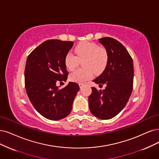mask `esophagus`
I'll list each match as a JSON object with an SVG mask.
<instances>
[{
    "instance_id": "34e87169",
    "label": "esophagus",
    "mask_w": 159,
    "mask_h": 159,
    "mask_svg": "<svg viewBox=\"0 0 159 159\" xmlns=\"http://www.w3.org/2000/svg\"><path fill=\"white\" fill-rule=\"evenodd\" d=\"M79 87L81 89V88L84 86V84H83V83H79Z\"/></svg>"
}]
</instances>
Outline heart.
Instances as JSON below:
<instances>
[{"mask_svg":"<svg viewBox=\"0 0 159 159\" xmlns=\"http://www.w3.org/2000/svg\"><path fill=\"white\" fill-rule=\"evenodd\" d=\"M76 56L72 52H68L65 57L64 63L69 70H74L78 66L79 60L86 58L84 66L86 68L78 69L70 75V79L76 83H84L90 79L93 71L96 72L104 69L108 61V54L104 48L93 43L83 42L75 48Z\"/></svg>","mask_w":159,"mask_h":159,"instance_id":"b5f03b06","label":"heart"}]
</instances>
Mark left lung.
Instances as JSON below:
<instances>
[{"instance_id": "1", "label": "left lung", "mask_w": 159, "mask_h": 159, "mask_svg": "<svg viewBox=\"0 0 159 159\" xmlns=\"http://www.w3.org/2000/svg\"><path fill=\"white\" fill-rule=\"evenodd\" d=\"M108 54L107 66L93 81L99 85L106 84L103 90L92 87L89 98L92 114L98 118L111 119L126 106L133 90V60L125 47L111 37L99 39Z\"/></svg>"}]
</instances>
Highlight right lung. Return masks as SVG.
<instances>
[{
    "label": "right lung",
    "instance_id": "1",
    "mask_svg": "<svg viewBox=\"0 0 159 159\" xmlns=\"http://www.w3.org/2000/svg\"><path fill=\"white\" fill-rule=\"evenodd\" d=\"M73 46L71 41H44L27 57L25 69L27 94L34 109L45 118L57 120L68 116L79 86L69 82L59 89L57 83L67 79L64 60Z\"/></svg>",
    "mask_w": 159,
    "mask_h": 159
}]
</instances>
